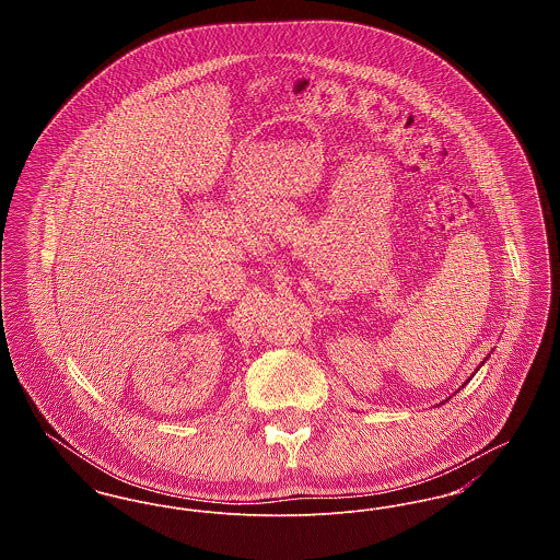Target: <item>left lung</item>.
Here are the masks:
<instances>
[{"mask_svg":"<svg viewBox=\"0 0 560 560\" xmlns=\"http://www.w3.org/2000/svg\"><path fill=\"white\" fill-rule=\"evenodd\" d=\"M487 359H489V357H485V361H487ZM485 361H482V363H480L479 368H482V365H485ZM479 368H477V370H479ZM472 375H475V373H472ZM468 382H470V377H468V380H466V382H464V384H468ZM464 384H462V386H464Z\"/></svg>","mask_w":560,"mask_h":560,"instance_id":"1","label":"left lung"}]
</instances>
